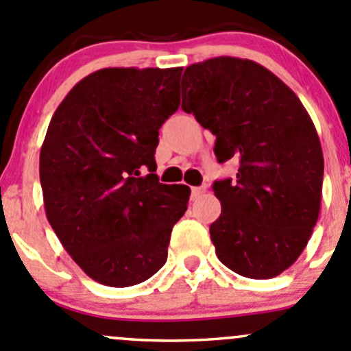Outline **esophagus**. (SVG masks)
Masks as SVG:
<instances>
[{
  "label": "esophagus",
  "instance_id": "34e87169",
  "mask_svg": "<svg viewBox=\"0 0 351 351\" xmlns=\"http://www.w3.org/2000/svg\"><path fill=\"white\" fill-rule=\"evenodd\" d=\"M205 191H206V185L193 186L191 188V200H197V198H200Z\"/></svg>",
  "mask_w": 351,
  "mask_h": 351
}]
</instances>
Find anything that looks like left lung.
Wrapping results in <instances>:
<instances>
[{
	"mask_svg": "<svg viewBox=\"0 0 351 351\" xmlns=\"http://www.w3.org/2000/svg\"><path fill=\"white\" fill-rule=\"evenodd\" d=\"M182 109L217 136L213 183L222 213L210 225L217 257L237 274L271 279L296 263L319 217L323 151L298 95L257 62L215 57L186 67Z\"/></svg>",
	"mask_w": 351,
	"mask_h": 351,
	"instance_id": "8db88e82",
	"label": "left lung"
}]
</instances>
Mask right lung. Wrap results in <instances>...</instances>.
<instances>
[{
	"label": "right lung",
	"instance_id": "1",
	"mask_svg": "<svg viewBox=\"0 0 351 351\" xmlns=\"http://www.w3.org/2000/svg\"><path fill=\"white\" fill-rule=\"evenodd\" d=\"M176 69H101L60 102L40 151L47 219L94 281L128 287L166 263L190 188L158 180L161 124L180 106Z\"/></svg>",
	"mask_w": 351,
	"mask_h": 351
}]
</instances>
